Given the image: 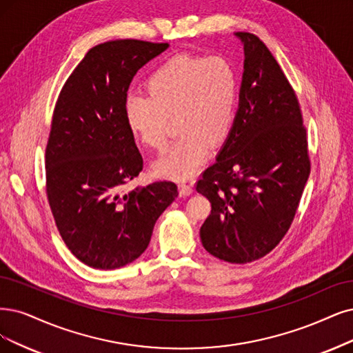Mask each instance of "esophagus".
Wrapping results in <instances>:
<instances>
[{"mask_svg":"<svg viewBox=\"0 0 353 353\" xmlns=\"http://www.w3.org/2000/svg\"><path fill=\"white\" fill-rule=\"evenodd\" d=\"M179 190H180V196H189V194L193 193V186L189 183H180Z\"/></svg>","mask_w":353,"mask_h":353,"instance_id":"esophagus-1","label":"esophagus"}]
</instances>
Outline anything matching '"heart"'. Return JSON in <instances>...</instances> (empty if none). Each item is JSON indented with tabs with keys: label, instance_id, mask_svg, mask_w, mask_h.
<instances>
[{
	"label": "heart",
	"instance_id": "b5f03b06",
	"mask_svg": "<svg viewBox=\"0 0 353 353\" xmlns=\"http://www.w3.org/2000/svg\"><path fill=\"white\" fill-rule=\"evenodd\" d=\"M146 96L130 94L123 104L130 135L142 147L161 151L173 119L179 138L154 164L159 176L188 179L208 151L228 139L237 116L239 78L224 57L180 54L165 59L145 81Z\"/></svg>",
	"mask_w": 353,
	"mask_h": 353
}]
</instances>
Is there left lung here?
Segmentation results:
<instances>
[{
  "label": "left lung",
  "mask_w": 353,
  "mask_h": 353,
  "mask_svg": "<svg viewBox=\"0 0 353 353\" xmlns=\"http://www.w3.org/2000/svg\"><path fill=\"white\" fill-rule=\"evenodd\" d=\"M236 36L244 45L236 122L196 190L212 206L201 227L206 252L249 263L290 230L311 164L301 109L279 63L256 34Z\"/></svg>",
  "instance_id": "obj_1"
}]
</instances>
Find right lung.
Wrapping results in <instances>:
<instances>
[{
  "instance_id": "1",
  "label": "right lung",
  "mask_w": 353,
  "mask_h": 353,
  "mask_svg": "<svg viewBox=\"0 0 353 353\" xmlns=\"http://www.w3.org/2000/svg\"><path fill=\"white\" fill-rule=\"evenodd\" d=\"M168 43L121 39L91 48L63 84L46 145V194L63 243L90 268L138 259L177 198L173 181L123 190L142 170L125 122L128 88Z\"/></svg>"
}]
</instances>
